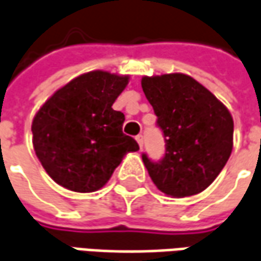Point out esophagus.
Returning <instances> with one entry per match:
<instances>
[{"label":"esophagus","instance_id":"1","mask_svg":"<svg viewBox=\"0 0 261 261\" xmlns=\"http://www.w3.org/2000/svg\"><path fill=\"white\" fill-rule=\"evenodd\" d=\"M136 140H137L138 145H140V148H143V144H144V137L141 136V134H138L137 137H136Z\"/></svg>","mask_w":261,"mask_h":261}]
</instances>
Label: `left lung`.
Wrapping results in <instances>:
<instances>
[{
  "mask_svg": "<svg viewBox=\"0 0 261 261\" xmlns=\"http://www.w3.org/2000/svg\"><path fill=\"white\" fill-rule=\"evenodd\" d=\"M141 87L166 141L161 160L153 161L143 154L151 180L171 197L201 193L231 154V114L205 87L186 74L143 77Z\"/></svg>",
  "mask_w": 261,
  "mask_h": 261,
  "instance_id": "obj_1",
  "label": "left lung"
}]
</instances>
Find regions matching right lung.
Listing matches in <instances>:
<instances>
[{"instance_id": "1", "label": "right lung", "mask_w": 261, "mask_h": 261, "mask_svg": "<svg viewBox=\"0 0 261 261\" xmlns=\"http://www.w3.org/2000/svg\"><path fill=\"white\" fill-rule=\"evenodd\" d=\"M127 75L91 71L53 94L31 125L38 160L60 186L77 193L100 190L137 141L123 133L125 117L113 110Z\"/></svg>"}]
</instances>
